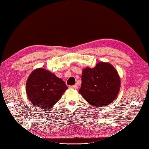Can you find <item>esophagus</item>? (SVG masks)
Masks as SVG:
<instances>
[{
	"mask_svg": "<svg viewBox=\"0 0 149 149\" xmlns=\"http://www.w3.org/2000/svg\"><path fill=\"white\" fill-rule=\"evenodd\" d=\"M70 88L71 89H77L78 88L77 85H73V86H70Z\"/></svg>",
	"mask_w": 149,
	"mask_h": 149,
	"instance_id": "1",
	"label": "esophagus"
}]
</instances>
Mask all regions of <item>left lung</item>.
Here are the masks:
<instances>
[{
    "mask_svg": "<svg viewBox=\"0 0 149 149\" xmlns=\"http://www.w3.org/2000/svg\"><path fill=\"white\" fill-rule=\"evenodd\" d=\"M120 86V78L114 68L108 63L100 62L94 68L83 70L79 93L90 104L102 107L115 100Z\"/></svg>",
    "mask_w": 149,
    "mask_h": 149,
    "instance_id": "8db88e82",
    "label": "left lung"
}]
</instances>
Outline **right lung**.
<instances>
[{"mask_svg": "<svg viewBox=\"0 0 149 149\" xmlns=\"http://www.w3.org/2000/svg\"><path fill=\"white\" fill-rule=\"evenodd\" d=\"M67 89L61 79L43 68L33 71L26 84L29 100L35 106L45 110H48L55 105Z\"/></svg>", "mask_w": 149, "mask_h": 149, "instance_id": "obj_1", "label": "right lung"}]
</instances>
